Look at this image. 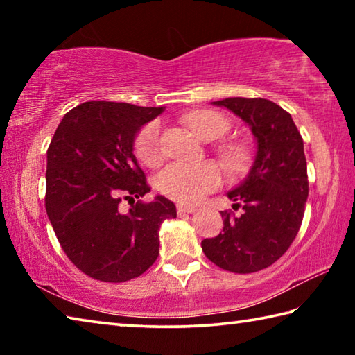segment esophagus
Wrapping results in <instances>:
<instances>
[{
    "instance_id": "1",
    "label": "esophagus",
    "mask_w": 355,
    "mask_h": 355,
    "mask_svg": "<svg viewBox=\"0 0 355 355\" xmlns=\"http://www.w3.org/2000/svg\"><path fill=\"white\" fill-rule=\"evenodd\" d=\"M196 209H197L196 207L183 205V203H178V205H177V213L178 214H191V213H194Z\"/></svg>"
}]
</instances>
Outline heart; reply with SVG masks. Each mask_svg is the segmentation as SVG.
Masks as SVG:
<instances>
[{"mask_svg": "<svg viewBox=\"0 0 355 355\" xmlns=\"http://www.w3.org/2000/svg\"><path fill=\"white\" fill-rule=\"evenodd\" d=\"M186 123L203 141L218 139L228 128L227 119L222 114L209 110L194 111L186 116ZM158 122H150L144 127L135 141V153L144 164H153L158 159ZM224 163L236 169L243 164L241 148L228 146L222 150ZM155 184L161 194L173 200L194 203L220 184V171L211 163L182 164L171 163L164 166L155 177Z\"/></svg>", "mask_w": 355, "mask_h": 355, "instance_id": "1", "label": "heart"}]
</instances>
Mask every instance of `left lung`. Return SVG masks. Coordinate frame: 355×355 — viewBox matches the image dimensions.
<instances>
[{"label":"left lung","mask_w":355,"mask_h":355,"mask_svg":"<svg viewBox=\"0 0 355 355\" xmlns=\"http://www.w3.org/2000/svg\"><path fill=\"white\" fill-rule=\"evenodd\" d=\"M211 105L225 107L250 128L255 156L248 175L227 192L233 216L220 211L224 227L202 241L209 261L225 271L250 274L271 266L290 248L309 197L304 141L290 114L266 98L233 97Z\"/></svg>","instance_id":"1"}]
</instances>
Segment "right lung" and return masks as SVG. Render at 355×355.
<instances>
[{"label":"right lung","mask_w":355,"mask_h":355,"mask_svg":"<svg viewBox=\"0 0 355 355\" xmlns=\"http://www.w3.org/2000/svg\"><path fill=\"white\" fill-rule=\"evenodd\" d=\"M164 111L86 101L65 114L46 152L45 208L58 241L78 269L101 282L139 277L159 254V227L177 218L164 196L150 192L135 156L144 125ZM122 198L132 203L119 208Z\"/></svg>","instance_id":"obj_1"}]
</instances>
